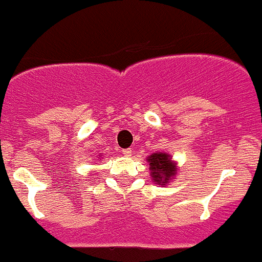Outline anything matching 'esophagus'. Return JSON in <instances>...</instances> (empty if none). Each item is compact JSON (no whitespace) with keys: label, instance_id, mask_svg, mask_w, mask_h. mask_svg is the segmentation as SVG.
<instances>
[{"label":"esophagus","instance_id":"34e87169","mask_svg":"<svg viewBox=\"0 0 262 262\" xmlns=\"http://www.w3.org/2000/svg\"><path fill=\"white\" fill-rule=\"evenodd\" d=\"M121 154L125 155V157H130V155H132V150H130V148H122Z\"/></svg>","mask_w":262,"mask_h":262}]
</instances>
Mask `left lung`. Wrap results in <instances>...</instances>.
I'll use <instances>...</instances> for the list:
<instances>
[{"mask_svg":"<svg viewBox=\"0 0 262 262\" xmlns=\"http://www.w3.org/2000/svg\"><path fill=\"white\" fill-rule=\"evenodd\" d=\"M147 162L150 163V171H151L150 175L155 184L166 185L169 179L178 171L175 168V164L171 162V158L166 152H155L147 158Z\"/></svg>","mask_w":262,"mask_h":262,"instance_id":"8db88e82","label":"left lung"}]
</instances>
